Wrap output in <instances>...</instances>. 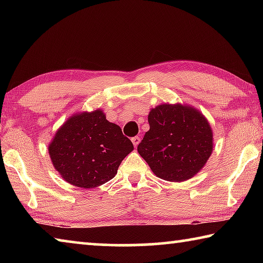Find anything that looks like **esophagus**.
<instances>
[{
    "label": "esophagus",
    "instance_id": "obj_1",
    "mask_svg": "<svg viewBox=\"0 0 263 263\" xmlns=\"http://www.w3.org/2000/svg\"><path fill=\"white\" fill-rule=\"evenodd\" d=\"M131 140H132V142H133V145H135V147H137L138 144H139V142H140V138L137 136V137H133Z\"/></svg>",
    "mask_w": 263,
    "mask_h": 263
}]
</instances>
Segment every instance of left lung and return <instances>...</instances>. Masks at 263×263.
<instances>
[{"mask_svg": "<svg viewBox=\"0 0 263 263\" xmlns=\"http://www.w3.org/2000/svg\"><path fill=\"white\" fill-rule=\"evenodd\" d=\"M148 123L138 153L158 177L182 182L204 167L212 153L213 137L201 111L183 104H160L149 111Z\"/></svg>", "mask_w": 263, "mask_h": 263, "instance_id": "left-lung-1", "label": "left lung"}]
</instances>
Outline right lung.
Returning a JSON list of instances; mask_svg holds the SVG:
<instances>
[{"mask_svg": "<svg viewBox=\"0 0 263 263\" xmlns=\"http://www.w3.org/2000/svg\"><path fill=\"white\" fill-rule=\"evenodd\" d=\"M132 151L131 140L100 109L69 117L48 146L53 166L62 179L84 189L114 179Z\"/></svg>", "mask_w": 263, "mask_h": 263, "instance_id": "add662e5", "label": "right lung"}]
</instances>
